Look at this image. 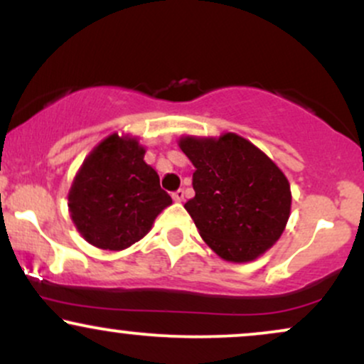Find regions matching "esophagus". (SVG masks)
<instances>
[{
	"label": "esophagus",
	"instance_id": "1",
	"mask_svg": "<svg viewBox=\"0 0 364 364\" xmlns=\"http://www.w3.org/2000/svg\"><path fill=\"white\" fill-rule=\"evenodd\" d=\"M173 200L174 202H183V200H185V190H181V188H179V190L174 191Z\"/></svg>",
	"mask_w": 364,
	"mask_h": 364
}]
</instances>
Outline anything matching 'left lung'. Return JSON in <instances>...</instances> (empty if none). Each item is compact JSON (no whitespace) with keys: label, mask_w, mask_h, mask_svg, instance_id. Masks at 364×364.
I'll return each mask as SVG.
<instances>
[{"label":"left lung","mask_w":364,"mask_h":364,"mask_svg":"<svg viewBox=\"0 0 364 364\" xmlns=\"http://www.w3.org/2000/svg\"><path fill=\"white\" fill-rule=\"evenodd\" d=\"M195 166L185 208L200 236L225 262L257 260L275 245L291 214V186L277 164L236 133L181 136Z\"/></svg>","instance_id":"8db88e82"}]
</instances>
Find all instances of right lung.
I'll use <instances>...</instances> for the list:
<instances>
[{"label":"right lung","mask_w":364,"mask_h":364,"mask_svg":"<svg viewBox=\"0 0 364 364\" xmlns=\"http://www.w3.org/2000/svg\"><path fill=\"white\" fill-rule=\"evenodd\" d=\"M136 136L112 135L95 145L75 174L68 210L83 240L119 252L140 241L173 203Z\"/></svg>","instance_id":"add662e5"}]
</instances>
